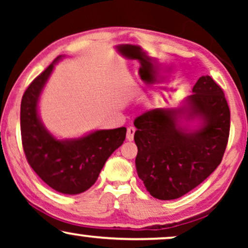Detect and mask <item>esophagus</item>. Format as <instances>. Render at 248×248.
<instances>
[{
  "instance_id": "34e87169",
  "label": "esophagus",
  "mask_w": 248,
  "mask_h": 248,
  "mask_svg": "<svg viewBox=\"0 0 248 248\" xmlns=\"http://www.w3.org/2000/svg\"><path fill=\"white\" fill-rule=\"evenodd\" d=\"M134 133H135V127L130 126L127 128V133H126V139L127 141H132L134 138Z\"/></svg>"
}]
</instances>
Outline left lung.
<instances>
[{"mask_svg": "<svg viewBox=\"0 0 248 248\" xmlns=\"http://www.w3.org/2000/svg\"><path fill=\"white\" fill-rule=\"evenodd\" d=\"M178 108H155L135 118V166L147 191L155 199L175 200L208 178L220 165L228 143L230 110L225 93L209 76L193 87ZM183 118L200 119L195 130Z\"/></svg>", "mask_w": 248, "mask_h": 248, "instance_id": "1", "label": "left lung"}]
</instances>
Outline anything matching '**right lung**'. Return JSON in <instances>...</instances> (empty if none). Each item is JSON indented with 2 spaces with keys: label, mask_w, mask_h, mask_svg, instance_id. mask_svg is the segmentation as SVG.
I'll use <instances>...</instances> for the list:
<instances>
[{
  "label": "right lung",
  "mask_w": 248,
  "mask_h": 248,
  "mask_svg": "<svg viewBox=\"0 0 248 248\" xmlns=\"http://www.w3.org/2000/svg\"><path fill=\"white\" fill-rule=\"evenodd\" d=\"M57 56L39 74L22 96L20 128L27 161L49 187L63 194H79L96 183L105 162L125 140L126 128L98 130L79 139L59 140L40 121V93L62 59Z\"/></svg>",
  "instance_id": "1"
}]
</instances>
